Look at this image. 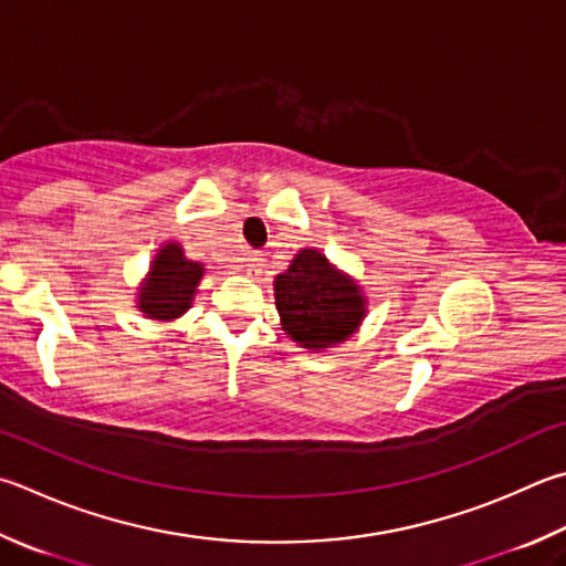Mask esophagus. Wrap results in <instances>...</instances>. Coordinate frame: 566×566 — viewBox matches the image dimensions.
<instances>
[{"label":"esophagus","mask_w":566,"mask_h":566,"mask_svg":"<svg viewBox=\"0 0 566 566\" xmlns=\"http://www.w3.org/2000/svg\"><path fill=\"white\" fill-rule=\"evenodd\" d=\"M262 262H264V256L260 252H250L242 260V266H244V272H248V274H260Z\"/></svg>","instance_id":"34e87169"}]
</instances>
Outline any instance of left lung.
Returning <instances> with one entry per match:
<instances>
[{"mask_svg": "<svg viewBox=\"0 0 566 566\" xmlns=\"http://www.w3.org/2000/svg\"><path fill=\"white\" fill-rule=\"evenodd\" d=\"M282 328L296 344L324 352L346 342L366 316V296L318 250H302L274 280Z\"/></svg>", "mask_w": 566, "mask_h": 566, "instance_id": "1", "label": "left lung"}]
</instances>
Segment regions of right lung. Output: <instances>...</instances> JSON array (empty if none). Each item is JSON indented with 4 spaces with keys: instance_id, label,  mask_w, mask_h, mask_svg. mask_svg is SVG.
I'll use <instances>...</instances> for the list:
<instances>
[{
    "instance_id": "add662e5",
    "label": "right lung",
    "mask_w": 566,
    "mask_h": 566,
    "mask_svg": "<svg viewBox=\"0 0 566 566\" xmlns=\"http://www.w3.org/2000/svg\"><path fill=\"white\" fill-rule=\"evenodd\" d=\"M202 274L205 266L188 260L178 242H166L150 262L146 282L140 284L138 310L158 322L178 318L190 310Z\"/></svg>"
}]
</instances>
